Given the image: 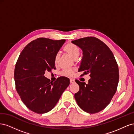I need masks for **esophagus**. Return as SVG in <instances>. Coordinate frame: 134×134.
<instances>
[{
    "mask_svg": "<svg viewBox=\"0 0 134 134\" xmlns=\"http://www.w3.org/2000/svg\"><path fill=\"white\" fill-rule=\"evenodd\" d=\"M70 83H71V84H73V83H75V80H74V79H70Z\"/></svg>",
    "mask_w": 134,
    "mask_h": 134,
    "instance_id": "obj_1",
    "label": "esophagus"
}]
</instances>
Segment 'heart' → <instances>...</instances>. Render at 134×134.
I'll return each mask as SVG.
<instances>
[{"instance_id":"obj_1","label":"heart","mask_w":134,"mask_h":134,"mask_svg":"<svg viewBox=\"0 0 134 134\" xmlns=\"http://www.w3.org/2000/svg\"><path fill=\"white\" fill-rule=\"evenodd\" d=\"M64 51L70 55L74 60H76L80 55V48L78 46L72 43H68L64 48ZM60 60V54L57 53L54 58V63L58 64ZM74 70H65L63 71L62 75L64 76H71L74 74Z\"/></svg>"}]
</instances>
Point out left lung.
<instances>
[{"label":"left lung","mask_w":134,"mask_h":134,"mask_svg":"<svg viewBox=\"0 0 134 134\" xmlns=\"http://www.w3.org/2000/svg\"><path fill=\"white\" fill-rule=\"evenodd\" d=\"M71 42L83 51L78 71L90 74L88 83L75 80L79 91L74 95L79 107L89 113L99 112L110 103L119 81L118 65L112 52L100 40L87 37Z\"/></svg>","instance_id":"1"}]
</instances>
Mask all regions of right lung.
Returning <instances> with one entry per match:
<instances>
[{
	"mask_svg": "<svg viewBox=\"0 0 134 134\" xmlns=\"http://www.w3.org/2000/svg\"><path fill=\"white\" fill-rule=\"evenodd\" d=\"M65 40L38 38L24 48L16 63L14 79L16 91L23 103L35 113H45L55 106L70 80L60 76L50 82L45 71L55 69L54 58Z\"/></svg>",
	"mask_w": 134,
	"mask_h": 134,
	"instance_id": "right-lung-1",
	"label": "right lung"
}]
</instances>
